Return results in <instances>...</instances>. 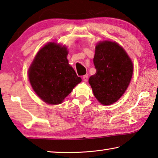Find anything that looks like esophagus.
<instances>
[{"mask_svg": "<svg viewBox=\"0 0 158 158\" xmlns=\"http://www.w3.org/2000/svg\"><path fill=\"white\" fill-rule=\"evenodd\" d=\"M83 80H84V81H88V75H87V74H85V75L83 76Z\"/></svg>", "mask_w": 158, "mask_h": 158, "instance_id": "34e87169", "label": "esophagus"}]
</instances>
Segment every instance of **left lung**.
Instances as JSON below:
<instances>
[{"label":"left lung","mask_w":158,"mask_h":158,"mask_svg":"<svg viewBox=\"0 0 158 158\" xmlns=\"http://www.w3.org/2000/svg\"><path fill=\"white\" fill-rule=\"evenodd\" d=\"M93 63L96 73L88 82L94 95L103 105L113 104L131 82L133 71L131 59L117 43L104 41L96 45Z\"/></svg>","instance_id":"obj_1"}]
</instances>
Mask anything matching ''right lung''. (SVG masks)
I'll return each mask as SVG.
<instances>
[{"label":"right lung","mask_w":158,"mask_h":158,"mask_svg":"<svg viewBox=\"0 0 158 158\" xmlns=\"http://www.w3.org/2000/svg\"><path fill=\"white\" fill-rule=\"evenodd\" d=\"M68 54L65 46L48 43L38 52L28 70L34 91L48 104H61L81 81L68 64Z\"/></svg>","instance_id":"1"}]
</instances>
